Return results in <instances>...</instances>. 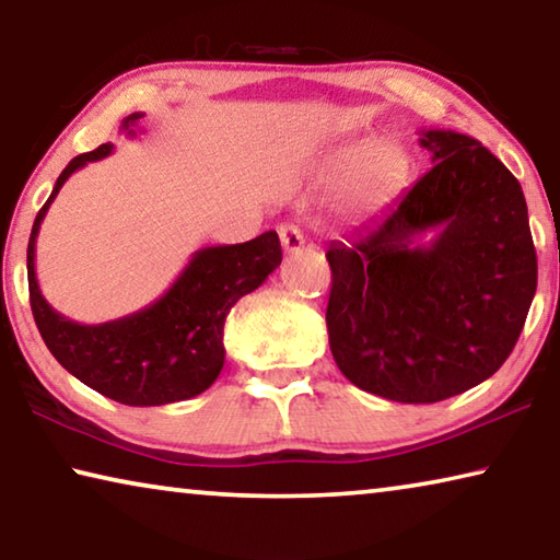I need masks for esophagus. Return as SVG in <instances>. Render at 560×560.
<instances>
[{"mask_svg": "<svg viewBox=\"0 0 560 560\" xmlns=\"http://www.w3.org/2000/svg\"><path fill=\"white\" fill-rule=\"evenodd\" d=\"M279 240H281V246H283V252H287V254H296V252H301V246H303V234H301L299 226H293V224H283V226H279Z\"/></svg>", "mask_w": 560, "mask_h": 560, "instance_id": "esophagus-1", "label": "esophagus"}]
</instances>
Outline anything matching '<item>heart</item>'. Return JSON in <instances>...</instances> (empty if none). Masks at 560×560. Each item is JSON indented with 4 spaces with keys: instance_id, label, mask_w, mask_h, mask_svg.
<instances>
[{
    "instance_id": "obj_1",
    "label": "heart",
    "mask_w": 560,
    "mask_h": 560,
    "mask_svg": "<svg viewBox=\"0 0 560 560\" xmlns=\"http://www.w3.org/2000/svg\"><path fill=\"white\" fill-rule=\"evenodd\" d=\"M407 175L402 150L383 140H353L324 155L314 167L318 185L340 179V197L350 212L375 214L393 200Z\"/></svg>"
}]
</instances>
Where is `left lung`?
I'll list each match as a JSON object with an SVG mask.
<instances>
[{
	"label": "left lung",
	"instance_id": "obj_1",
	"mask_svg": "<svg viewBox=\"0 0 560 560\" xmlns=\"http://www.w3.org/2000/svg\"><path fill=\"white\" fill-rule=\"evenodd\" d=\"M420 145L428 173L326 252L336 365L360 390L412 405L447 400L504 365L538 277L526 200L506 165L464 132L420 130Z\"/></svg>",
	"mask_w": 560,
	"mask_h": 560
}]
</instances>
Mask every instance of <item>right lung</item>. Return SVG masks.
<instances>
[{
    "label": "right lung",
    "instance_id": "obj_1",
    "mask_svg": "<svg viewBox=\"0 0 560 560\" xmlns=\"http://www.w3.org/2000/svg\"><path fill=\"white\" fill-rule=\"evenodd\" d=\"M143 113L122 118L120 132L136 138ZM113 153V143L73 158L39 210L26 246L30 301L36 328L51 355L91 390L130 407L170 405L205 393L224 365V320L246 293L259 289L281 264L277 232L244 244L205 246L150 306L106 324L86 326L59 314L36 281V236L51 202L75 170Z\"/></svg>",
    "mask_w": 560,
    "mask_h": 560
}]
</instances>
